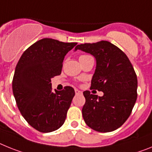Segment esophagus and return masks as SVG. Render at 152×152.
<instances>
[{"instance_id":"obj_1","label":"esophagus","mask_w":152,"mask_h":152,"mask_svg":"<svg viewBox=\"0 0 152 152\" xmlns=\"http://www.w3.org/2000/svg\"><path fill=\"white\" fill-rule=\"evenodd\" d=\"M75 93H76V95H81L83 92L79 90V89H75Z\"/></svg>"}]
</instances>
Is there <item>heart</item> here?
<instances>
[{
  "label": "heart",
  "mask_w": 152,
  "mask_h": 152,
  "mask_svg": "<svg viewBox=\"0 0 152 152\" xmlns=\"http://www.w3.org/2000/svg\"><path fill=\"white\" fill-rule=\"evenodd\" d=\"M88 55H82V56H80V57H84V56H87Z\"/></svg>",
  "instance_id": "b5f03b06"
}]
</instances>
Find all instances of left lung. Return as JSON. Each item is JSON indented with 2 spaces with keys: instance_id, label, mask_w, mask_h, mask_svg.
<instances>
[{
  "instance_id": "1",
  "label": "left lung",
  "mask_w": 152,
  "mask_h": 152,
  "mask_svg": "<svg viewBox=\"0 0 152 152\" xmlns=\"http://www.w3.org/2000/svg\"><path fill=\"white\" fill-rule=\"evenodd\" d=\"M96 58V67L90 89L103 92L102 96L83 92L86 103L82 109L86 125L95 131L109 132L121 127L137 99L138 80L125 53L109 41L76 46Z\"/></svg>"
}]
</instances>
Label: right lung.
Returning <instances> with one entry per match:
<instances>
[{
	"label": "right lung",
	"instance_id": "obj_1",
	"mask_svg": "<svg viewBox=\"0 0 152 152\" xmlns=\"http://www.w3.org/2000/svg\"><path fill=\"white\" fill-rule=\"evenodd\" d=\"M76 44L39 39L23 52L16 66L12 89L17 105L29 125L40 132L55 131L65 122L75 91L66 86L53 92L51 79L60 75L64 57Z\"/></svg>",
	"mask_w": 152,
	"mask_h": 152
}]
</instances>
